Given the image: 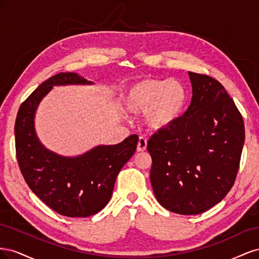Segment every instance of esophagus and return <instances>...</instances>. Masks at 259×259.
I'll list each match as a JSON object with an SVG mask.
<instances>
[{"label": "esophagus", "instance_id": "34e87169", "mask_svg": "<svg viewBox=\"0 0 259 259\" xmlns=\"http://www.w3.org/2000/svg\"><path fill=\"white\" fill-rule=\"evenodd\" d=\"M147 149V139L145 137H139L138 144H137V151L138 152H144Z\"/></svg>", "mask_w": 259, "mask_h": 259}]
</instances>
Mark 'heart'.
I'll return each instance as SVG.
<instances>
[{"instance_id":"heart-1","label":"heart","mask_w":259,"mask_h":259,"mask_svg":"<svg viewBox=\"0 0 259 259\" xmlns=\"http://www.w3.org/2000/svg\"><path fill=\"white\" fill-rule=\"evenodd\" d=\"M122 104L131 113L146 112L148 126L162 131L182 115L187 104V92L178 81L147 77L130 86L124 93Z\"/></svg>"}]
</instances>
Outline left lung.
Here are the masks:
<instances>
[{
    "instance_id": "obj_1",
    "label": "left lung",
    "mask_w": 259,
    "mask_h": 259,
    "mask_svg": "<svg viewBox=\"0 0 259 259\" xmlns=\"http://www.w3.org/2000/svg\"><path fill=\"white\" fill-rule=\"evenodd\" d=\"M192 99L184 115L149 139L150 180L156 200L180 215L204 213L221 202L236 180L245 130L224 86L188 72Z\"/></svg>"
}]
</instances>
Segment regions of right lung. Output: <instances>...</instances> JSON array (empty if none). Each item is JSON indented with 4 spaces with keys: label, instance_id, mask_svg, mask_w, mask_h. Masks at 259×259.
<instances>
[{
    "label": "right lung",
    "instance_id": "right-lung-1",
    "mask_svg": "<svg viewBox=\"0 0 259 259\" xmlns=\"http://www.w3.org/2000/svg\"><path fill=\"white\" fill-rule=\"evenodd\" d=\"M92 84L74 72H60L43 82L21 104L15 123L16 156L27 185L46 205L67 217H89L110 201L117 174L134 154L138 136L98 146L75 158L54 153L37 139L34 114L54 85Z\"/></svg>",
    "mask_w": 259,
    "mask_h": 259
}]
</instances>
